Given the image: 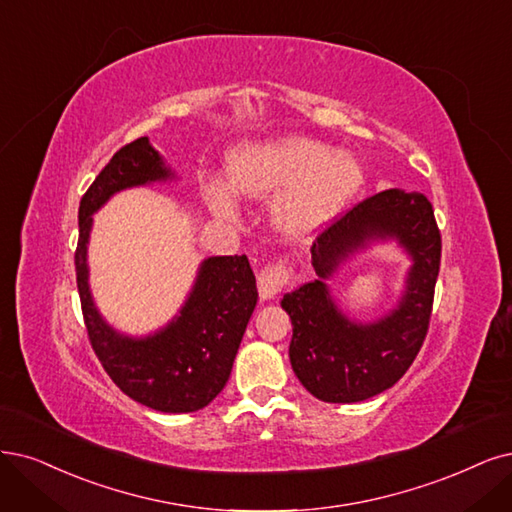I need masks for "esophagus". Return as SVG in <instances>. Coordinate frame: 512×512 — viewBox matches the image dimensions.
<instances>
[{"instance_id":"1","label":"esophagus","mask_w":512,"mask_h":512,"mask_svg":"<svg viewBox=\"0 0 512 512\" xmlns=\"http://www.w3.org/2000/svg\"><path fill=\"white\" fill-rule=\"evenodd\" d=\"M291 282V268L285 259L268 261L266 268L257 274V289L261 299H272Z\"/></svg>"}]
</instances>
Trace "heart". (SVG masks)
Here are the masks:
<instances>
[{"label": "heart", "mask_w": 512, "mask_h": 512, "mask_svg": "<svg viewBox=\"0 0 512 512\" xmlns=\"http://www.w3.org/2000/svg\"><path fill=\"white\" fill-rule=\"evenodd\" d=\"M363 166L329 145L287 137L242 147L227 158V185L244 200H272L276 223L293 238L325 227L363 187ZM206 200L221 217L234 219L236 206L223 189L211 187Z\"/></svg>", "instance_id": "heart-1"}]
</instances>
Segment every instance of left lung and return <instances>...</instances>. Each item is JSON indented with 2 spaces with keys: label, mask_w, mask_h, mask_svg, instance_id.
<instances>
[{
  "label": "left lung",
  "mask_w": 512,
  "mask_h": 512,
  "mask_svg": "<svg viewBox=\"0 0 512 512\" xmlns=\"http://www.w3.org/2000/svg\"><path fill=\"white\" fill-rule=\"evenodd\" d=\"M392 236L413 257L399 310L371 325H356L337 310L323 280L282 297L291 316V367L304 388L325 403H358L394 386L418 356L432 316L441 268V230L422 194L386 189L335 217L312 244L320 278L365 240Z\"/></svg>",
  "instance_id": "left-lung-1"
}]
</instances>
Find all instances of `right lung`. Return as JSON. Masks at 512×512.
I'll return each instance as SVG.
<instances>
[{
  "instance_id": "1",
  "label": "right lung",
  "mask_w": 512,
  "mask_h": 512,
  "mask_svg": "<svg viewBox=\"0 0 512 512\" xmlns=\"http://www.w3.org/2000/svg\"><path fill=\"white\" fill-rule=\"evenodd\" d=\"M166 177L170 170L147 137L113 154L80 200L75 276L90 346L113 384L145 407L189 413L206 407L223 390L255 310L257 285L246 255L206 259L181 316L147 339H128L107 327L88 291L90 215L120 189Z\"/></svg>"
}]
</instances>
